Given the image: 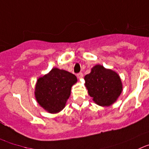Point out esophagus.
<instances>
[{
    "label": "esophagus",
    "instance_id": "obj_1",
    "mask_svg": "<svg viewBox=\"0 0 149 149\" xmlns=\"http://www.w3.org/2000/svg\"><path fill=\"white\" fill-rule=\"evenodd\" d=\"M76 76H77V77L79 78V79H81V78H82L83 76V73H79L76 74Z\"/></svg>",
    "mask_w": 149,
    "mask_h": 149
}]
</instances>
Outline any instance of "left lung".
Returning a JSON list of instances; mask_svg holds the SVG:
<instances>
[{
  "mask_svg": "<svg viewBox=\"0 0 149 149\" xmlns=\"http://www.w3.org/2000/svg\"><path fill=\"white\" fill-rule=\"evenodd\" d=\"M84 79L89 95L100 106H109L121 93L122 83L118 75L101 65L93 67Z\"/></svg>",
  "mask_w": 149,
  "mask_h": 149,
  "instance_id": "8db88e82",
  "label": "left lung"
}]
</instances>
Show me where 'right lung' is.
<instances>
[{"label":"right lung","mask_w":149,"mask_h":149,"mask_svg":"<svg viewBox=\"0 0 149 149\" xmlns=\"http://www.w3.org/2000/svg\"><path fill=\"white\" fill-rule=\"evenodd\" d=\"M76 81V76L73 73L53 68L49 73L38 79L35 87L36 99L48 112H60L70 97L72 85Z\"/></svg>","instance_id":"add662e5"}]
</instances>
